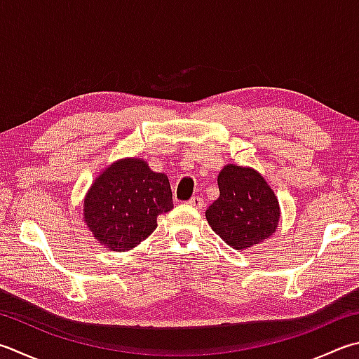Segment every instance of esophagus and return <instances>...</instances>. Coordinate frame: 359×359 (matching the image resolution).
Wrapping results in <instances>:
<instances>
[{
  "label": "esophagus",
  "instance_id": "esophagus-1",
  "mask_svg": "<svg viewBox=\"0 0 359 359\" xmlns=\"http://www.w3.org/2000/svg\"><path fill=\"white\" fill-rule=\"evenodd\" d=\"M187 203H189V205H191L192 208H195V209H201V208H203V200H201L200 197H192Z\"/></svg>",
  "mask_w": 359,
  "mask_h": 359
}]
</instances>
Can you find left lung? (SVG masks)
<instances>
[{"label": "left lung", "instance_id": "1", "mask_svg": "<svg viewBox=\"0 0 359 359\" xmlns=\"http://www.w3.org/2000/svg\"><path fill=\"white\" fill-rule=\"evenodd\" d=\"M217 182L220 195L206 209V220L226 245L247 250L276 231L281 217L280 203L258 170L226 164Z\"/></svg>", "mask_w": 359, "mask_h": 359}]
</instances>
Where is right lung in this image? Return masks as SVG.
I'll list each match as a JSON object with an SVG mask.
<instances>
[{"label": "right lung", "mask_w": 359, "mask_h": 359, "mask_svg": "<svg viewBox=\"0 0 359 359\" xmlns=\"http://www.w3.org/2000/svg\"><path fill=\"white\" fill-rule=\"evenodd\" d=\"M173 209L165 173L142 158L118 159L100 172L84 197V223L100 245L128 252L158 226V215Z\"/></svg>", "instance_id": "add662e5"}]
</instances>
